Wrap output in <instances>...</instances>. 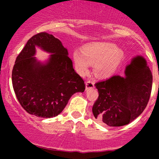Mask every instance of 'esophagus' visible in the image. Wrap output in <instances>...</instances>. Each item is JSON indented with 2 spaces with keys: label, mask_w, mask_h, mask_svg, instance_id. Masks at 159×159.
I'll return each mask as SVG.
<instances>
[{
  "label": "esophagus",
  "mask_w": 159,
  "mask_h": 159,
  "mask_svg": "<svg viewBox=\"0 0 159 159\" xmlns=\"http://www.w3.org/2000/svg\"><path fill=\"white\" fill-rule=\"evenodd\" d=\"M94 88V84L93 81H87L86 82V90H89V89Z\"/></svg>",
  "instance_id": "34e87169"
}]
</instances>
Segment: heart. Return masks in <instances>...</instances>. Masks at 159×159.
Instances as JSON below:
<instances>
[{
	"mask_svg": "<svg viewBox=\"0 0 159 159\" xmlns=\"http://www.w3.org/2000/svg\"><path fill=\"white\" fill-rule=\"evenodd\" d=\"M125 57V53L116 45L107 42H96L84 47L83 52L75 50L72 54L76 71L81 75L88 72L90 64H94L95 75L105 78L116 72Z\"/></svg>",
	"mask_w": 159,
	"mask_h": 159,
	"instance_id": "1",
	"label": "heart"
}]
</instances>
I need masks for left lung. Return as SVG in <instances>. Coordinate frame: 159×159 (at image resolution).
<instances>
[{
  "label": "left lung",
  "mask_w": 159,
  "mask_h": 159,
  "mask_svg": "<svg viewBox=\"0 0 159 159\" xmlns=\"http://www.w3.org/2000/svg\"><path fill=\"white\" fill-rule=\"evenodd\" d=\"M152 75L141 55L133 57L123 76L96 84L98 98L93 106L96 121L111 127L123 126L141 114L150 97Z\"/></svg>",
  "instance_id": "8db88e82"
}]
</instances>
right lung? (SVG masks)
Here are the masks:
<instances>
[{"label":"right lung","instance_id":"obj_1","mask_svg":"<svg viewBox=\"0 0 159 159\" xmlns=\"http://www.w3.org/2000/svg\"><path fill=\"white\" fill-rule=\"evenodd\" d=\"M36 48L51 54L47 60L41 61L35 57ZM68 55L61 40L48 33H39L27 41L12 72L16 97L27 113L54 117L72 95L84 91V82L75 72Z\"/></svg>","mask_w":159,"mask_h":159}]
</instances>
